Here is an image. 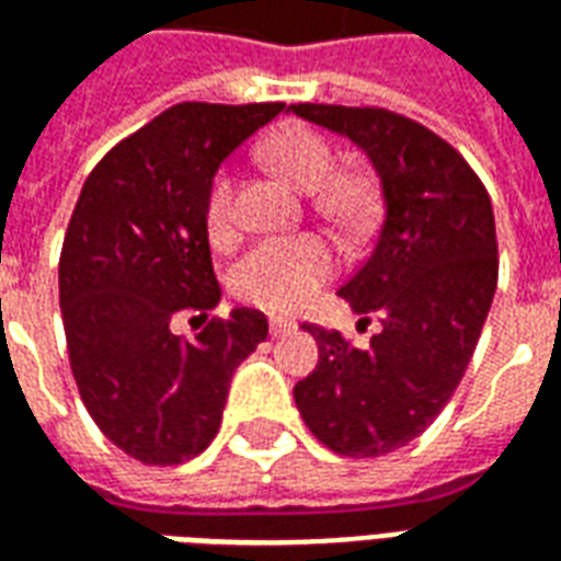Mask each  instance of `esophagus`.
Returning <instances> with one entry per match:
<instances>
[{
  "mask_svg": "<svg viewBox=\"0 0 561 561\" xmlns=\"http://www.w3.org/2000/svg\"><path fill=\"white\" fill-rule=\"evenodd\" d=\"M294 330H297V324L288 318H270V336H288Z\"/></svg>",
  "mask_w": 561,
  "mask_h": 561,
  "instance_id": "obj_1",
  "label": "esophagus"
}]
</instances>
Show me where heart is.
I'll return each instance as SVG.
<instances>
[{
  "instance_id": "1",
  "label": "heart",
  "mask_w": 561,
  "mask_h": 561,
  "mask_svg": "<svg viewBox=\"0 0 561 561\" xmlns=\"http://www.w3.org/2000/svg\"><path fill=\"white\" fill-rule=\"evenodd\" d=\"M257 156L270 171L288 180L300 192H312L316 209L336 225L340 231H364L373 209L376 192L373 180L360 171H336V152L330 140L316 128L288 123L261 140ZM204 225L213 245H228L237 231L233 219V176L219 171L207 188ZM336 270V255L321 237H285L252 245L231 270L233 294L267 312H294L306 306Z\"/></svg>"
}]
</instances>
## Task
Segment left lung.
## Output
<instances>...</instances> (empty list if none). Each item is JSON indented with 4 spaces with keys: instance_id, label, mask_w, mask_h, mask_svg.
I'll return each instance as SVG.
<instances>
[{
    "instance_id": "left-lung-1",
    "label": "left lung",
    "mask_w": 561,
    "mask_h": 561,
    "mask_svg": "<svg viewBox=\"0 0 561 561\" xmlns=\"http://www.w3.org/2000/svg\"><path fill=\"white\" fill-rule=\"evenodd\" d=\"M288 111L364 149L385 195L381 233L340 288L381 330L357 348L340 330L306 324L318 366L294 402L321 445L385 457L430 426L469 366L499 279L493 204L447 140L385 107L291 104Z\"/></svg>"
}]
</instances>
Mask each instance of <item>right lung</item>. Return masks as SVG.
I'll return each mask as SVG.
<instances>
[{
    "label": "right lung",
    "mask_w": 561,
    "mask_h": 561,
    "mask_svg": "<svg viewBox=\"0 0 561 561\" xmlns=\"http://www.w3.org/2000/svg\"><path fill=\"white\" fill-rule=\"evenodd\" d=\"M285 104L168 107L119 140L83 183L59 255V306L80 400L119 450L176 466L216 438L231 376L267 318L221 297L204 204L219 164ZM208 322L195 341L170 321Z\"/></svg>",
    "instance_id": "add662e5"
}]
</instances>
